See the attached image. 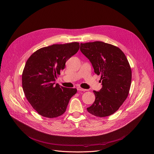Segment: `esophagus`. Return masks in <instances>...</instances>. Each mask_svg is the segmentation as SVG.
Here are the masks:
<instances>
[{"instance_id":"1","label":"esophagus","mask_w":154,"mask_h":154,"mask_svg":"<svg viewBox=\"0 0 154 154\" xmlns=\"http://www.w3.org/2000/svg\"><path fill=\"white\" fill-rule=\"evenodd\" d=\"M77 90H78L79 91H88L87 89H85L81 88V87H78V88H77Z\"/></svg>"}]
</instances>
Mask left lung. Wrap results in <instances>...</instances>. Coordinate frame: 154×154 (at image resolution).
<instances>
[{"label":"left lung","instance_id":"8db88e82","mask_svg":"<svg viewBox=\"0 0 154 154\" xmlns=\"http://www.w3.org/2000/svg\"><path fill=\"white\" fill-rule=\"evenodd\" d=\"M81 52L91 62L95 73L101 75L103 87L94 91L95 101L88 111L98 117L112 115L128 96L131 70L124 53L117 46L102 42L81 43Z\"/></svg>","mask_w":154,"mask_h":154}]
</instances>
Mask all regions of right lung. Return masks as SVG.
Here are the masks:
<instances>
[{"label":"right lung","instance_id":"obj_1","mask_svg":"<svg viewBox=\"0 0 154 154\" xmlns=\"http://www.w3.org/2000/svg\"><path fill=\"white\" fill-rule=\"evenodd\" d=\"M79 47L77 42L52 45L38 50L28 59L22 74L23 89L39 115L53 118L65 112L77 90L55 85V81Z\"/></svg>","mask_w":154,"mask_h":154}]
</instances>
